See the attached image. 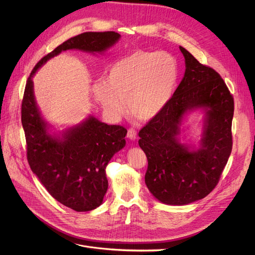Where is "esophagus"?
I'll return each mask as SVG.
<instances>
[{
	"label": "esophagus",
	"instance_id": "esophagus-1",
	"mask_svg": "<svg viewBox=\"0 0 255 255\" xmlns=\"http://www.w3.org/2000/svg\"><path fill=\"white\" fill-rule=\"evenodd\" d=\"M127 137H128V139H130V140H135L136 137H137L136 131H135L134 129H132V128L129 129L128 132H127Z\"/></svg>",
	"mask_w": 255,
	"mask_h": 255
}]
</instances>
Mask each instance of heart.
Segmentation results:
<instances>
[{
	"label": "heart",
	"mask_w": 255,
	"mask_h": 255,
	"mask_svg": "<svg viewBox=\"0 0 255 255\" xmlns=\"http://www.w3.org/2000/svg\"><path fill=\"white\" fill-rule=\"evenodd\" d=\"M180 77L177 59L165 51L137 49L116 61L93 94L112 119L127 112L142 122L156 118L169 103Z\"/></svg>",
	"instance_id": "heart-1"
}]
</instances>
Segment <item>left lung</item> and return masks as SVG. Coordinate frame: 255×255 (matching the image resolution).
I'll return each instance as SVG.
<instances>
[{
	"mask_svg": "<svg viewBox=\"0 0 255 255\" xmlns=\"http://www.w3.org/2000/svg\"><path fill=\"white\" fill-rule=\"evenodd\" d=\"M185 73L166 105L138 133L148 158L144 182L160 203L184 206L206 197L215 188L233 148L234 98L221 76L180 46ZM204 113L199 145L180 141L184 117Z\"/></svg>",
	"mask_w": 255,
	"mask_h": 255,
	"instance_id": "left-lung-1",
	"label": "left lung"
}]
</instances>
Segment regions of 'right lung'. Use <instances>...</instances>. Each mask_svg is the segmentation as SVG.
<instances>
[{
    "mask_svg": "<svg viewBox=\"0 0 255 255\" xmlns=\"http://www.w3.org/2000/svg\"><path fill=\"white\" fill-rule=\"evenodd\" d=\"M120 38L116 32H86L72 37L40 60L26 80L21 124L30 167L53 198L76 212L92 211L102 204L109 188L105 168L125 146L127 130L90 115L82 123L57 132L40 113L32 78L62 51L104 53Z\"/></svg>",
    "mask_w": 255,
    "mask_h": 255,
    "instance_id": "1",
    "label": "right lung"
}]
</instances>
